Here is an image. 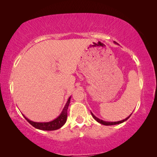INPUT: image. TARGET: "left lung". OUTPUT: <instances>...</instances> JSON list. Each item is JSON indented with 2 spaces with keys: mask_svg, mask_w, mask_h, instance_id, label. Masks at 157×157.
Instances as JSON below:
<instances>
[{
  "mask_svg": "<svg viewBox=\"0 0 157 157\" xmlns=\"http://www.w3.org/2000/svg\"><path fill=\"white\" fill-rule=\"evenodd\" d=\"M91 113V115L93 116V118H94L95 121H96L97 122H98V123L102 124H104V125H114V124H120V123H123V122L126 121L127 119H128L130 116H131L132 113L130 114V115L127 117V118H126L125 119H124V120H122V121H117V122H107V121H102L101 120V119H99L98 118H97L96 116H95V115H94V113H93L92 112Z\"/></svg>",
  "mask_w": 157,
  "mask_h": 157,
  "instance_id": "8db88e82",
  "label": "left lung"
}]
</instances>
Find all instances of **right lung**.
Instances as JSON below:
<instances>
[{
    "mask_svg": "<svg viewBox=\"0 0 157 157\" xmlns=\"http://www.w3.org/2000/svg\"><path fill=\"white\" fill-rule=\"evenodd\" d=\"M71 96L69 97L68 99V101L66 102V105L63 107L62 113H60V115L57 117V118H55V120L50 122H46V123H37V122H34L30 120H29L28 118L23 115L24 118L26 119L29 123L31 125H33L34 127L41 129V130H45V131H53V130H56L62 127L63 124L66 123V120H67V110L68 105L70 104Z\"/></svg>",
    "mask_w": 157,
    "mask_h": 157,
    "instance_id": "right-lung-1",
    "label": "right lung"
}]
</instances>
